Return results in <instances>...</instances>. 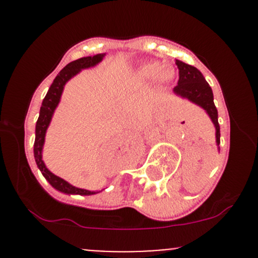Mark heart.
Listing matches in <instances>:
<instances>
[{"label":"heart","instance_id":"obj_1","mask_svg":"<svg viewBox=\"0 0 258 258\" xmlns=\"http://www.w3.org/2000/svg\"><path fill=\"white\" fill-rule=\"evenodd\" d=\"M137 75L144 81H160L168 82L175 75V70L168 64H160L158 62H147L144 63L137 71Z\"/></svg>","mask_w":258,"mask_h":258}]
</instances>
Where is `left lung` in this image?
Segmentation results:
<instances>
[{
    "label": "left lung",
    "instance_id": "obj_1",
    "mask_svg": "<svg viewBox=\"0 0 258 258\" xmlns=\"http://www.w3.org/2000/svg\"><path fill=\"white\" fill-rule=\"evenodd\" d=\"M178 67V82L173 88V92L181 97L187 98L191 102L201 106L212 119L216 127V142L220 145V124H218V113L213 103V93L210 85L201 72L196 67L176 59Z\"/></svg>",
    "mask_w": 258,
    "mask_h": 258
}]
</instances>
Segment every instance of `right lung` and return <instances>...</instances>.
<instances>
[{"instance_id":"1","label":"right lung","mask_w":258,"mask_h":258,"mask_svg":"<svg viewBox=\"0 0 258 258\" xmlns=\"http://www.w3.org/2000/svg\"><path fill=\"white\" fill-rule=\"evenodd\" d=\"M103 56H105V54L100 53V54H95V56L82 57V58H79L76 59V61H72L70 62L69 64H66V66L59 71V74L57 75L56 79L53 80L47 95H46V97L43 98L42 106H41V110H40V117H38L37 123H36V139H35V145H33V153H35L36 163H37L38 168H40L42 175L45 176V178L47 179L49 183H51L54 188L58 189V191L61 192H64V194L93 195L96 194V192L74 187L72 184H70L69 182L59 178L58 176L53 175V173L49 172L47 170V167H46L45 163H43L42 161V147H43V142H45L46 130H47L49 122H51L54 108H56L57 105H58L59 98H61V95H62V91H63L64 83L71 79V77H74L75 75L79 74L82 69H88V67H92L95 66V64H97L98 62L103 58Z\"/></svg>"}]
</instances>
